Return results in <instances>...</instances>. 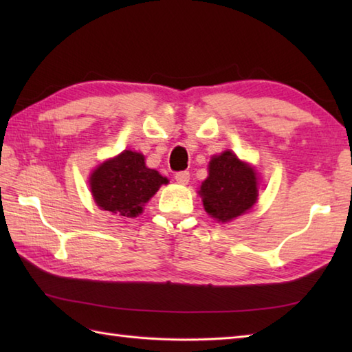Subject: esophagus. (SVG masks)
I'll return each mask as SVG.
<instances>
[{
    "label": "esophagus",
    "instance_id": "obj_1",
    "mask_svg": "<svg viewBox=\"0 0 352 352\" xmlns=\"http://www.w3.org/2000/svg\"><path fill=\"white\" fill-rule=\"evenodd\" d=\"M174 178H175L177 183L188 184L189 180H190V174H189V170H182V172H177Z\"/></svg>",
    "mask_w": 352,
    "mask_h": 352
}]
</instances>
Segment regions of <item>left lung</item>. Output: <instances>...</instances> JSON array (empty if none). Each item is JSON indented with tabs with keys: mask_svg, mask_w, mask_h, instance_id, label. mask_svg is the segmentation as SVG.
I'll return each mask as SVG.
<instances>
[{
	"mask_svg": "<svg viewBox=\"0 0 352 352\" xmlns=\"http://www.w3.org/2000/svg\"><path fill=\"white\" fill-rule=\"evenodd\" d=\"M256 172L231 151L212 157L208 177L201 184L206 212L219 222L237 218L257 199Z\"/></svg>",
	"mask_w": 352,
	"mask_h": 352,
	"instance_id": "obj_1",
	"label": "left lung"
}]
</instances>
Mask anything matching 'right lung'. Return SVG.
I'll list each match as a JSON object with an SVG mask.
<instances>
[{"label":"right lung","mask_w":352,"mask_h":352,"mask_svg":"<svg viewBox=\"0 0 352 352\" xmlns=\"http://www.w3.org/2000/svg\"><path fill=\"white\" fill-rule=\"evenodd\" d=\"M166 183V178L155 169L145 166L144 155L133 151H124L104 162L91 177L95 203L102 210L126 218L142 213L144 204Z\"/></svg>","instance_id":"1"}]
</instances>
